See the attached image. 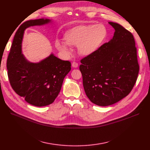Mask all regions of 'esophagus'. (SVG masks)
Masks as SVG:
<instances>
[{
	"instance_id": "34e87169",
	"label": "esophagus",
	"mask_w": 150,
	"mask_h": 150,
	"mask_svg": "<svg viewBox=\"0 0 150 150\" xmlns=\"http://www.w3.org/2000/svg\"><path fill=\"white\" fill-rule=\"evenodd\" d=\"M72 67L74 68H77L78 67V63L76 62H73L72 63Z\"/></svg>"
}]
</instances>
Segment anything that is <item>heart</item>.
Here are the masks:
<instances>
[{
    "label": "heart",
    "mask_w": 150,
    "mask_h": 150,
    "mask_svg": "<svg viewBox=\"0 0 150 150\" xmlns=\"http://www.w3.org/2000/svg\"><path fill=\"white\" fill-rule=\"evenodd\" d=\"M108 36L106 27L101 24H81L71 27L63 35L65 42L57 41L56 47L67 55L71 53L68 46H77L79 53L83 56L95 52Z\"/></svg>",
    "instance_id": "heart-1"
}]
</instances>
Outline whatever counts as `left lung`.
Masks as SVG:
<instances>
[{"label": "left lung", "mask_w": 150, "mask_h": 150, "mask_svg": "<svg viewBox=\"0 0 150 150\" xmlns=\"http://www.w3.org/2000/svg\"><path fill=\"white\" fill-rule=\"evenodd\" d=\"M113 38L81 60L79 69L86 95L99 106L115 104L129 94L139 71L133 35L118 23Z\"/></svg>", "instance_id": "left-lung-1"}]
</instances>
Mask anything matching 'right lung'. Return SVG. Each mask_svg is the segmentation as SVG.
<instances>
[{"label": "right lung", "instance_id": "add662e5", "mask_svg": "<svg viewBox=\"0 0 150 150\" xmlns=\"http://www.w3.org/2000/svg\"><path fill=\"white\" fill-rule=\"evenodd\" d=\"M47 19L27 21L16 31L6 61L8 77L13 90L26 102L42 107L52 104L59 95L63 79L71 70V62L51 54L39 63H30L21 54L26 28L50 22Z\"/></svg>", "mask_w": 150, "mask_h": 150}]
</instances>
